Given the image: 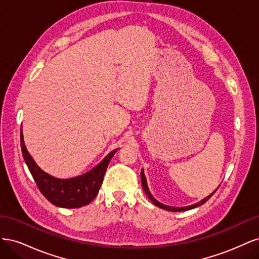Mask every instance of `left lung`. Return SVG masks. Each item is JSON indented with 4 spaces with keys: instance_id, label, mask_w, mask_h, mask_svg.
<instances>
[{
    "instance_id": "left-lung-1",
    "label": "left lung",
    "mask_w": 259,
    "mask_h": 259,
    "mask_svg": "<svg viewBox=\"0 0 259 259\" xmlns=\"http://www.w3.org/2000/svg\"><path fill=\"white\" fill-rule=\"evenodd\" d=\"M140 178H142V185H143V188H144V190H145V192H146V194L148 195V198L151 200V202L153 203L154 205H156L158 207H160V208H163V209H165V210H170V211H182V210H189V209H192V208H194V207H198V206H200V205H202V204H204V203L211 197V195H213L215 192H216V190L214 191V192H211L209 195H207L206 198H204L203 200H201L200 202H198V203H195V204H192V205H189V206H184V207H173V206H168V205H165V204H163V203H160L158 200H155L153 197H152V194H151V192L149 191V188H148V185H147V179H146V177H145V173H144V169L142 170V173H140Z\"/></svg>"
}]
</instances>
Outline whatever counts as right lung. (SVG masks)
I'll return each instance as SVG.
<instances>
[{"mask_svg":"<svg viewBox=\"0 0 259 259\" xmlns=\"http://www.w3.org/2000/svg\"><path fill=\"white\" fill-rule=\"evenodd\" d=\"M20 146L23 159L41 193L52 204L64 208L82 207L96 198L103 184L108 164L117 150L114 149L95 167L85 174L61 179L48 174L37 166L23 142L22 130L20 132Z\"/></svg>","mask_w":259,"mask_h":259,"instance_id":"right-lung-1","label":"right lung"}]
</instances>
